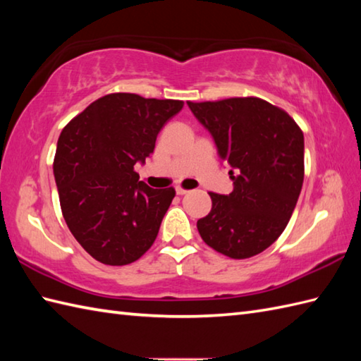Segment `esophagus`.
<instances>
[{
    "mask_svg": "<svg viewBox=\"0 0 361 361\" xmlns=\"http://www.w3.org/2000/svg\"><path fill=\"white\" fill-rule=\"evenodd\" d=\"M189 192V190H186V189H183V188H176V194H178V195H186Z\"/></svg>",
    "mask_w": 361,
    "mask_h": 361,
    "instance_id": "esophagus-1",
    "label": "esophagus"
}]
</instances>
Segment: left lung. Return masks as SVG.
Returning <instances> with one entry per match:
<instances>
[{"instance_id": "1", "label": "left lung", "mask_w": 361, "mask_h": 361, "mask_svg": "<svg viewBox=\"0 0 361 361\" xmlns=\"http://www.w3.org/2000/svg\"><path fill=\"white\" fill-rule=\"evenodd\" d=\"M231 166V194L209 192L197 221L211 248L231 259L267 250L286 229L304 181V135L288 114L259 97L188 102Z\"/></svg>"}]
</instances>
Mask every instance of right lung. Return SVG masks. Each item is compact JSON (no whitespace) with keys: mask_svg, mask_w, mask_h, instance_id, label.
Instances as JSON below:
<instances>
[{"mask_svg":"<svg viewBox=\"0 0 361 361\" xmlns=\"http://www.w3.org/2000/svg\"><path fill=\"white\" fill-rule=\"evenodd\" d=\"M185 102L113 93L68 124L57 141L54 176L68 228L91 257L127 265L155 242L175 189H152L135 172Z\"/></svg>","mask_w":361,"mask_h":361,"instance_id":"add662e5","label":"right lung"}]
</instances>
